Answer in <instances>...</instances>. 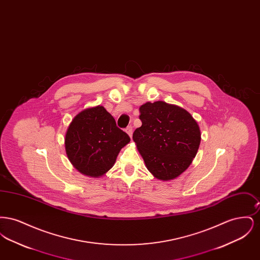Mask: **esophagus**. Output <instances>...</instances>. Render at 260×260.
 I'll return each instance as SVG.
<instances>
[{
  "label": "esophagus",
  "instance_id": "34e87169",
  "mask_svg": "<svg viewBox=\"0 0 260 260\" xmlns=\"http://www.w3.org/2000/svg\"><path fill=\"white\" fill-rule=\"evenodd\" d=\"M125 132H126V134H127L128 136L132 137V136H133V126H132V125H128V126L125 128Z\"/></svg>",
  "mask_w": 260,
  "mask_h": 260
}]
</instances>
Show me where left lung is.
<instances>
[{"mask_svg":"<svg viewBox=\"0 0 260 260\" xmlns=\"http://www.w3.org/2000/svg\"><path fill=\"white\" fill-rule=\"evenodd\" d=\"M133 138L149 172L161 180H171L191 165L198 152L201 133L190 113L164 101L140 106Z\"/></svg>","mask_w":260,"mask_h":260,"instance_id":"left-lung-1","label":"left lung"}]
</instances>
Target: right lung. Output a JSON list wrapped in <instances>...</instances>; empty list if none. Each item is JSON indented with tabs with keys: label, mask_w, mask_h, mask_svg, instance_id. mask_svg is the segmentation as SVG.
I'll use <instances>...</instances> for the list:
<instances>
[{
	"label": "right lung",
	"mask_w": 260,
	"mask_h": 260,
	"mask_svg": "<svg viewBox=\"0 0 260 260\" xmlns=\"http://www.w3.org/2000/svg\"><path fill=\"white\" fill-rule=\"evenodd\" d=\"M131 141L102 106L80 112L65 136L68 159L83 174L99 177L115 164L120 150Z\"/></svg>",
	"instance_id": "right-lung-1"
}]
</instances>
